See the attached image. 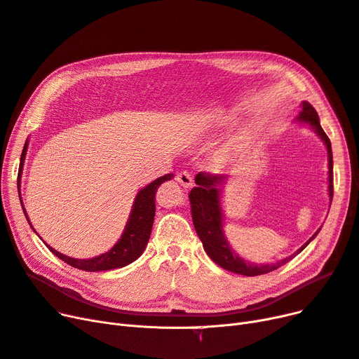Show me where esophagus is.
Here are the masks:
<instances>
[{
  "instance_id": "34e87169",
  "label": "esophagus",
  "mask_w": 359,
  "mask_h": 359,
  "mask_svg": "<svg viewBox=\"0 0 359 359\" xmlns=\"http://www.w3.org/2000/svg\"><path fill=\"white\" fill-rule=\"evenodd\" d=\"M175 180L182 185V187H185V189H190L191 185H193V177H191L190 172H187V170L178 172Z\"/></svg>"
}]
</instances>
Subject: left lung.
<instances>
[{"mask_svg": "<svg viewBox=\"0 0 359 359\" xmlns=\"http://www.w3.org/2000/svg\"><path fill=\"white\" fill-rule=\"evenodd\" d=\"M297 122L308 125L311 130L317 133V135L324 141L327 147L328 154V197H330V205H332L333 200V153H332V142H330L327 134L320 125L318 113L308 102L302 103V110H300L299 116L296 119ZM226 178L224 175H212V174H203V172H198L196 175V184L190 191V205H191V217L193 224L196 228V233L198 238L202 240L205 252L209 255L210 259L218 264L221 268L236 272V274H241L246 277H255V276H262L268 274V272L274 271L284 264H287L292 257L297 253L302 252L309 243L317 237L320 229H317L305 245L297 249L294 255H290L289 257H284L281 261L272 262V264H255L241 259V257L229 248L228 241L224 236V213L221 206V194H222V185L225 184Z\"/></svg>", "mask_w": 359, "mask_h": 359, "instance_id": "left-lung-1", "label": "left lung"}]
</instances>
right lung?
I'll return each mask as SVG.
<instances>
[{
  "instance_id": "obj_1",
  "label": "right lung",
  "mask_w": 359,
  "mask_h": 359,
  "mask_svg": "<svg viewBox=\"0 0 359 359\" xmlns=\"http://www.w3.org/2000/svg\"><path fill=\"white\" fill-rule=\"evenodd\" d=\"M27 144H29V140H26L22 156H20L18 187H20V178H22L26 151H27ZM172 177H174L172 174L163 175L161 178L154 180L153 182L146 185L144 189H141L138 191V194L135 196V200H134L130 218H128V222L125 225L123 233H122L121 238L118 240L116 245H114L109 252H106L103 255H98L95 257H91V259H75V257H70L60 252H57L55 249L48 246L46 241L44 243L57 257H60L62 261H65L70 266L82 269V271H90V272L109 271V269H116V268L130 265L131 262L137 261L138 257L142 255V252H144L147 243H149L153 221H154V212H156V205H154L156 191H157V189H159L161 184L172 180ZM20 203H22V197H20ZM22 208H23V213H25L26 219L29 221L23 203H22Z\"/></svg>"
}]
</instances>
